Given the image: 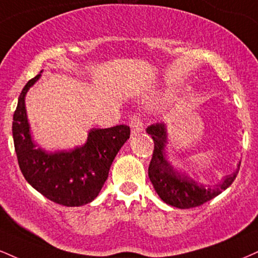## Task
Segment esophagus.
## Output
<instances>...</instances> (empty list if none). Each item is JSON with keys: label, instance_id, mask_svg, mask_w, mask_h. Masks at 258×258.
Wrapping results in <instances>:
<instances>
[{"label": "esophagus", "instance_id": "34e87169", "mask_svg": "<svg viewBox=\"0 0 258 258\" xmlns=\"http://www.w3.org/2000/svg\"><path fill=\"white\" fill-rule=\"evenodd\" d=\"M130 126H131L132 136H137V135H139V133H142L143 131H144V125H143V122H142L141 115H138V114H135V115L132 116L131 122H130Z\"/></svg>", "mask_w": 258, "mask_h": 258}]
</instances>
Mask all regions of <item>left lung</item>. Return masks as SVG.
<instances>
[{"mask_svg":"<svg viewBox=\"0 0 258 258\" xmlns=\"http://www.w3.org/2000/svg\"><path fill=\"white\" fill-rule=\"evenodd\" d=\"M147 132L153 137L155 144L153 159L149 164V178L161 200L169 206L179 209L202 206L229 187L238 175L240 162L235 172L226 175L220 184L214 186L201 184L184 170L174 167L169 160L167 148L168 131L166 123L160 122L149 126Z\"/></svg>","mask_w":258,"mask_h":258,"instance_id":"left-lung-1","label":"left lung"}]
</instances>
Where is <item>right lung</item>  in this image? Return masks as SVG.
Segmentation results:
<instances>
[{
	"label": "right lung",
	"mask_w": 258,
	"mask_h": 258,
	"mask_svg": "<svg viewBox=\"0 0 258 258\" xmlns=\"http://www.w3.org/2000/svg\"><path fill=\"white\" fill-rule=\"evenodd\" d=\"M24 86L13 115V139L18 162L26 181L43 196L64 207L92 202L103 187L116 154L130 138V127L91 128L82 147L48 151L37 147L31 135L25 97L40 78Z\"/></svg>",
	"instance_id": "obj_1"
}]
</instances>
